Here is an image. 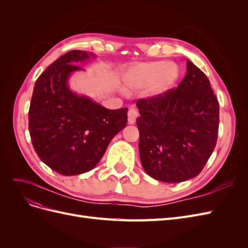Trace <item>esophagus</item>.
Masks as SVG:
<instances>
[{
    "label": "esophagus",
    "mask_w": 248,
    "mask_h": 248,
    "mask_svg": "<svg viewBox=\"0 0 248 248\" xmlns=\"http://www.w3.org/2000/svg\"><path fill=\"white\" fill-rule=\"evenodd\" d=\"M137 118H138V110L136 108H130L128 110V123L134 124Z\"/></svg>",
    "instance_id": "1"
}]
</instances>
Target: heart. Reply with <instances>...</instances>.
Wrapping results in <instances>:
<instances>
[{"mask_svg":"<svg viewBox=\"0 0 248 248\" xmlns=\"http://www.w3.org/2000/svg\"><path fill=\"white\" fill-rule=\"evenodd\" d=\"M178 78L176 66L167 62H154L134 67L127 72L125 82L129 87L147 88L156 84L158 91L170 87Z\"/></svg>","mask_w":248,"mask_h":248,"instance_id":"heart-1","label":"heart"}]
</instances>
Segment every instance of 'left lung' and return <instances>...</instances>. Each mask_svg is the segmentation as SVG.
I'll use <instances>...</instances> for the list:
<instances>
[{"label":"left lung","instance_id":"8db88e82","mask_svg":"<svg viewBox=\"0 0 248 248\" xmlns=\"http://www.w3.org/2000/svg\"><path fill=\"white\" fill-rule=\"evenodd\" d=\"M186 67L177 88L137 101L141 166L167 183L198 176L218 137L219 103L210 81L188 59Z\"/></svg>","mask_w":248,"mask_h":248}]
</instances>
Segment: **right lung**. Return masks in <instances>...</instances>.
<instances>
[{"label":"right lung","mask_w":248,"mask_h":248,"mask_svg":"<svg viewBox=\"0 0 248 248\" xmlns=\"http://www.w3.org/2000/svg\"><path fill=\"white\" fill-rule=\"evenodd\" d=\"M93 54L70 50L36 80L29 109V131L39 158L64 176L96 167L116 134L127 125V108L108 109L67 85L76 65Z\"/></svg>","instance_id":"obj_1"}]
</instances>
